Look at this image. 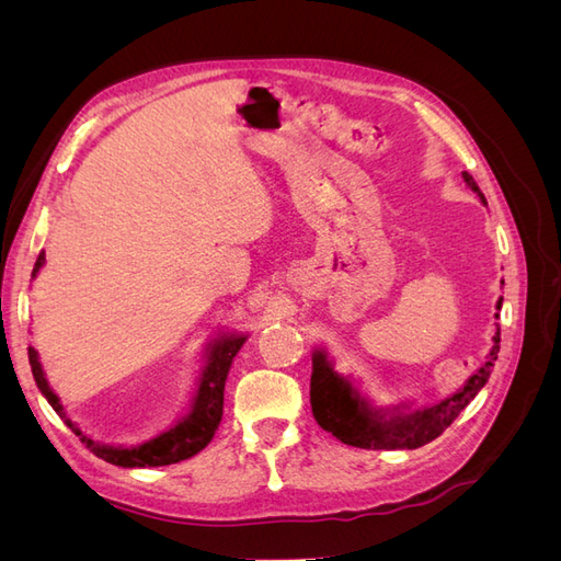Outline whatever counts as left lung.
Wrapping results in <instances>:
<instances>
[{"label":"left lung","mask_w":561,"mask_h":561,"mask_svg":"<svg viewBox=\"0 0 561 561\" xmlns=\"http://www.w3.org/2000/svg\"><path fill=\"white\" fill-rule=\"evenodd\" d=\"M466 184L484 201L478 182L470 173H463ZM486 203V201H484ZM503 297L496 309H501ZM499 318V313H496ZM501 328H496L494 346L489 351V360L474 371L463 388H458L447 400L423 407L414 412H377L365 402V398L353 388V383L336 375L325 351L313 353V375H311V410L322 431L332 433L344 445L360 449H416L433 443L443 435L451 421L461 414L470 400L480 393L486 383L491 367L499 358Z\"/></svg>","instance_id":"obj_1"}]
</instances>
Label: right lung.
Instances as JSON below:
<instances>
[{"label":"right lung","instance_id":"obj_1","mask_svg":"<svg viewBox=\"0 0 561 561\" xmlns=\"http://www.w3.org/2000/svg\"><path fill=\"white\" fill-rule=\"evenodd\" d=\"M42 264H44V252H39L35 268H32V276H37ZM245 339L248 336L243 334H222L219 339H215V342L208 346L206 365H203V371L198 377V388H196L190 412H186V416H182V421H178L171 431H165L159 437L149 439V443H142L138 447L98 445L91 437L83 435L77 428V423H72V419H67L58 396L50 390L44 377V369L39 365L37 351L30 346L27 355H30L32 375H35L42 396L48 400L50 407H54L56 414L67 423V428H72V433L79 435L81 443L87 445L98 458H103V461L122 466V468H157V466L180 463L184 458L198 454L210 443L219 421H222L225 383H227L229 367L236 358V353H239L241 346L245 344Z\"/></svg>","mask_w":561,"mask_h":561}]
</instances>
